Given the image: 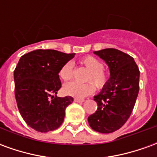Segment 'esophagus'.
<instances>
[{"label":"esophagus","instance_id":"obj_1","mask_svg":"<svg viewBox=\"0 0 157 157\" xmlns=\"http://www.w3.org/2000/svg\"><path fill=\"white\" fill-rule=\"evenodd\" d=\"M74 101H75V102H79V103H82V102H83L85 100L82 98H74Z\"/></svg>","mask_w":157,"mask_h":157}]
</instances>
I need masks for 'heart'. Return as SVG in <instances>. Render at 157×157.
<instances>
[{"label":"heart","mask_w":157,"mask_h":157,"mask_svg":"<svg viewBox=\"0 0 157 157\" xmlns=\"http://www.w3.org/2000/svg\"><path fill=\"white\" fill-rule=\"evenodd\" d=\"M81 64L89 71L86 76L87 83L81 84L78 82H71L64 86V92L66 95L71 96L75 98H83L95 92L96 87L98 89L105 87L109 80V72L103 68V64L101 60L96 57L86 55L81 59ZM59 77L65 81L68 82L73 78L74 71L73 64L69 61L62 66L59 71ZM95 84V85L94 84Z\"/></svg>","instance_id":"heart-1"}]
</instances>
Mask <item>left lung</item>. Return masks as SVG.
Returning <instances> with one entry per match:
<instances>
[{"instance_id":"8db88e82","label":"left lung","mask_w":157,"mask_h":157,"mask_svg":"<svg viewBox=\"0 0 157 157\" xmlns=\"http://www.w3.org/2000/svg\"><path fill=\"white\" fill-rule=\"evenodd\" d=\"M94 54L108 64L111 77L94 97L98 109L89 116L88 123L93 130L109 134L121 128L131 114L140 90V71L133 57L116 48Z\"/></svg>"}]
</instances>
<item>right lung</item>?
<instances>
[{"label":"right lung","instance_id":"obj_1","mask_svg":"<svg viewBox=\"0 0 157 157\" xmlns=\"http://www.w3.org/2000/svg\"><path fill=\"white\" fill-rule=\"evenodd\" d=\"M74 55L55 49H37L22 55L16 66L17 108L26 124L37 131L55 130L64 121L65 109L73 98L56 96L61 87L59 71Z\"/></svg>","mask_w":157,"mask_h":157}]
</instances>
